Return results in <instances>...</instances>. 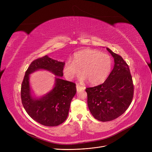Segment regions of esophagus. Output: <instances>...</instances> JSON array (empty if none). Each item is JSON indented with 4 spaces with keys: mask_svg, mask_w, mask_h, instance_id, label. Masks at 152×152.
Here are the masks:
<instances>
[{
    "mask_svg": "<svg viewBox=\"0 0 152 152\" xmlns=\"http://www.w3.org/2000/svg\"><path fill=\"white\" fill-rule=\"evenodd\" d=\"M84 89V87L79 86V85H76V90H77V92H80L82 90H83Z\"/></svg>",
    "mask_w": 152,
    "mask_h": 152,
    "instance_id": "1",
    "label": "esophagus"
}]
</instances>
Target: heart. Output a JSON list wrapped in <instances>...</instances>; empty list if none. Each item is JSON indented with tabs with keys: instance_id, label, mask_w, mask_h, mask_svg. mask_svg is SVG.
<instances>
[{
	"instance_id": "heart-1",
	"label": "heart",
	"mask_w": 152,
	"mask_h": 152,
	"mask_svg": "<svg viewBox=\"0 0 152 152\" xmlns=\"http://www.w3.org/2000/svg\"><path fill=\"white\" fill-rule=\"evenodd\" d=\"M113 65L110 56L96 50L85 49L75 53L71 61L63 66L65 77L71 80L81 73L83 81L94 85L105 81L110 75Z\"/></svg>"
}]
</instances>
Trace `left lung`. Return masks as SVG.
<instances>
[{
	"label": "left lung",
	"instance_id": "1",
	"mask_svg": "<svg viewBox=\"0 0 152 152\" xmlns=\"http://www.w3.org/2000/svg\"><path fill=\"white\" fill-rule=\"evenodd\" d=\"M107 50L114 58L113 70L102 84L86 88L87 105L97 120L107 122L120 116L131 103L134 86L128 65L119 55Z\"/></svg>",
	"mask_w": 152,
	"mask_h": 152
}]
</instances>
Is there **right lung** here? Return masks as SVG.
I'll list each match as a JSON object with an SVG mask.
<instances>
[{
    "label": "right lung",
    "mask_w": 152,
    "mask_h": 152,
    "mask_svg": "<svg viewBox=\"0 0 152 152\" xmlns=\"http://www.w3.org/2000/svg\"><path fill=\"white\" fill-rule=\"evenodd\" d=\"M64 61L50 58L48 55L31 63L21 84L22 104L27 113L34 121L45 126H57L66 120L71 102L76 93V84L63 80ZM39 70H44L55 76L53 88L41 97L35 96L30 84V76Z\"/></svg>",
    "instance_id": "obj_1"
}]
</instances>
